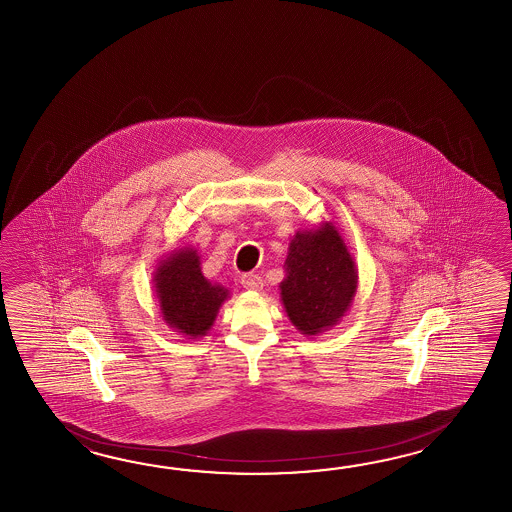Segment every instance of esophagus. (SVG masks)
<instances>
[{
	"mask_svg": "<svg viewBox=\"0 0 512 512\" xmlns=\"http://www.w3.org/2000/svg\"><path fill=\"white\" fill-rule=\"evenodd\" d=\"M241 285L247 291H261L263 289V280H261L258 274H243L241 276Z\"/></svg>",
	"mask_w": 512,
	"mask_h": 512,
	"instance_id": "esophagus-1",
	"label": "esophagus"
}]
</instances>
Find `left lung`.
<instances>
[{
  "mask_svg": "<svg viewBox=\"0 0 512 512\" xmlns=\"http://www.w3.org/2000/svg\"><path fill=\"white\" fill-rule=\"evenodd\" d=\"M280 282L285 315L302 335L316 337L346 316L359 285V269L331 221L296 230Z\"/></svg>",
  "mask_w": 512,
  "mask_h": 512,
  "instance_id": "1",
  "label": "left lung"
}]
</instances>
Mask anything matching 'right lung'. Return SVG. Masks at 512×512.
Listing matches in <instances>:
<instances>
[{"label":"right lung","mask_w":512,"mask_h":512,"mask_svg":"<svg viewBox=\"0 0 512 512\" xmlns=\"http://www.w3.org/2000/svg\"><path fill=\"white\" fill-rule=\"evenodd\" d=\"M153 291L164 324L183 337H205L214 326L229 289L203 276L199 254L192 245L174 249L153 271Z\"/></svg>","instance_id":"right-lung-1"}]
</instances>
